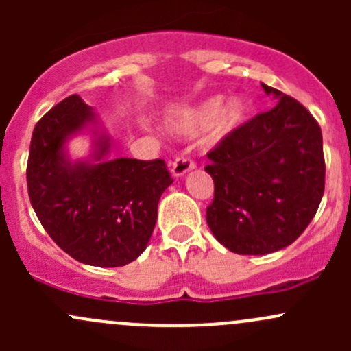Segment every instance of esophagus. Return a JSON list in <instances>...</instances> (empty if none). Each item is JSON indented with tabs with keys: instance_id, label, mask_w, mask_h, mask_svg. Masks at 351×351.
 <instances>
[{
	"instance_id": "34e87169",
	"label": "esophagus",
	"mask_w": 351,
	"mask_h": 351,
	"mask_svg": "<svg viewBox=\"0 0 351 351\" xmlns=\"http://www.w3.org/2000/svg\"><path fill=\"white\" fill-rule=\"evenodd\" d=\"M193 168H195V161L190 156H180V158H176L171 162V175L178 178V176L185 175V173L192 171Z\"/></svg>"
}]
</instances>
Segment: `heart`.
<instances>
[{
  "label": "heart",
  "instance_id": "b5f03b06",
  "mask_svg": "<svg viewBox=\"0 0 351 351\" xmlns=\"http://www.w3.org/2000/svg\"><path fill=\"white\" fill-rule=\"evenodd\" d=\"M251 113V104L244 97H232L222 105L219 97L208 98L198 107L183 112L169 120V127L175 132L192 134L197 130H205L214 125L217 136H226L241 127Z\"/></svg>",
  "mask_w": 351,
  "mask_h": 351
}]
</instances>
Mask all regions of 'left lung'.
Wrapping results in <instances>:
<instances>
[{
	"label": "left lung",
	"instance_id": "8db88e82",
	"mask_svg": "<svg viewBox=\"0 0 351 351\" xmlns=\"http://www.w3.org/2000/svg\"><path fill=\"white\" fill-rule=\"evenodd\" d=\"M278 104L224 137L207 158L214 200L207 224L238 254H268L299 238L324 193L323 134L295 98L261 84Z\"/></svg>",
	"mask_w": 351,
	"mask_h": 351
}]
</instances>
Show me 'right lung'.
Wrapping results in <instances>:
<instances>
[{"instance_id":"1","label":"right lung","mask_w":351,"mask_h":351,"mask_svg":"<svg viewBox=\"0 0 351 351\" xmlns=\"http://www.w3.org/2000/svg\"><path fill=\"white\" fill-rule=\"evenodd\" d=\"M95 122L77 95L38 120L27 162L28 197L47 234L69 256L93 267H123L146 250L158 202L173 178L162 159H104L107 136L95 141L97 162H71L66 141Z\"/></svg>"}]
</instances>
